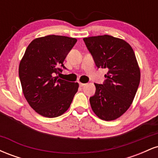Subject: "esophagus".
Returning a JSON list of instances; mask_svg holds the SVG:
<instances>
[{
	"instance_id": "34e87169",
	"label": "esophagus",
	"mask_w": 158,
	"mask_h": 158,
	"mask_svg": "<svg viewBox=\"0 0 158 158\" xmlns=\"http://www.w3.org/2000/svg\"><path fill=\"white\" fill-rule=\"evenodd\" d=\"M79 86H80V87H83L84 85H85V83H81V82H79Z\"/></svg>"
}]
</instances>
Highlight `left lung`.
<instances>
[{
  "label": "left lung",
  "instance_id": "obj_1",
  "mask_svg": "<svg viewBox=\"0 0 158 158\" xmlns=\"http://www.w3.org/2000/svg\"><path fill=\"white\" fill-rule=\"evenodd\" d=\"M98 68L108 73L103 84L94 83L90 97L92 110L99 118H119L131 106L140 81V70L133 49L124 40L104 35L83 39Z\"/></svg>",
  "mask_w": 158,
  "mask_h": 158
}]
</instances>
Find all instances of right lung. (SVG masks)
Returning <instances> with one entry per match:
<instances>
[{"label": "right lung", "instance_id": "1", "mask_svg": "<svg viewBox=\"0 0 158 158\" xmlns=\"http://www.w3.org/2000/svg\"><path fill=\"white\" fill-rule=\"evenodd\" d=\"M74 38L50 35L34 39L19 64L23 94L38 114L53 118L68 109L79 84L55 77L62 72L65 58L77 43Z\"/></svg>", "mask_w": 158, "mask_h": 158}]
</instances>
